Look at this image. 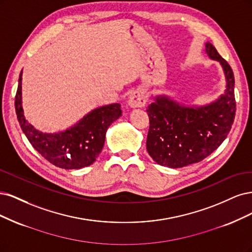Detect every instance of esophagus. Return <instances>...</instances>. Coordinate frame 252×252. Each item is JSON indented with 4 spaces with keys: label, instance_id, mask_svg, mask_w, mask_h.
Segmentation results:
<instances>
[{
    "label": "esophagus",
    "instance_id": "obj_1",
    "mask_svg": "<svg viewBox=\"0 0 252 252\" xmlns=\"http://www.w3.org/2000/svg\"><path fill=\"white\" fill-rule=\"evenodd\" d=\"M147 103V98L142 91H134L128 96V105L131 108H142Z\"/></svg>",
    "mask_w": 252,
    "mask_h": 252
}]
</instances>
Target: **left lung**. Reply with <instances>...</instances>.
<instances>
[{
	"mask_svg": "<svg viewBox=\"0 0 252 252\" xmlns=\"http://www.w3.org/2000/svg\"><path fill=\"white\" fill-rule=\"evenodd\" d=\"M205 51L223 67L225 93L213 103L193 108L167 96L156 97L147 109V150L160 165L178 168L200 162L220 147L230 132L237 110L233 72L212 44H205Z\"/></svg>",
	"mask_w": 252,
	"mask_h": 252,
	"instance_id": "obj_1",
	"label": "left lung"
}]
</instances>
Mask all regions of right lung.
I'll list each match as a JSON object with an SVG mask.
<instances>
[{
	"label": "right lung",
	"mask_w": 252,
	"mask_h": 252,
	"mask_svg": "<svg viewBox=\"0 0 252 252\" xmlns=\"http://www.w3.org/2000/svg\"><path fill=\"white\" fill-rule=\"evenodd\" d=\"M14 107L22 131L32 147L50 163L64 169H78L91 165L103 148L108 127L121 116L120 104L112 103L93 110L74 126L63 132L55 134L39 132L28 124L24 116L22 72Z\"/></svg>",
	"instance_id": "add662e5"
}]
</instances>
